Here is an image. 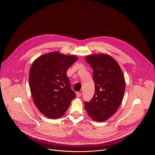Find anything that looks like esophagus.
<instances>
[{"mask_svg": "<svg viewBox=\"0 0 155 155\" xmlns=\"http://www.w3.org/2000/svg\"><path fill=\"white\" fill-rule=\"evenodd\" d=\"M76 97H80L81 96V92H76Z\"/></svg>", "mask_w": 155, "mask_h": 155, "instance_id": "34e87169", "label": "esophagus"}]
</instances>
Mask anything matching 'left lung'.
Returning a JSON list of instances; mask_svg holds the SVG:
<instances>
[{
  "instance_id": "8db88e82",
  "label": "left lung",
  "mask_w": 155,
  "mask_h": 155,
  "mask_svg": "<svg viewBox=\"0 0 155 155\" xmlns=\"http://www.w3.org/2000/svg\"><path fill=\"white\" fill-rule=\"evenodd\" d=\"M85 60L93 70L95 94L85 109L91 119L103 122L119 109L125 89L123 72L117 62L106 54L87 55Z\"/></svg>"
}]
</instances>
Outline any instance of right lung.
Masks as SVG:
<instances>
[{
	"label": "right lung",
	"instance_id": "right-lung-1",
	"mask_svg": "<svg viewBox=\"0 0 155 155\" xmlns=\"http://www.w3.org/2000/svg\"><path fill=\"white\" fill-rule=\"evenodd\" d=\"M77 60L76 55L55 51L44 54L33 62L28 76L30 92L34 104L48 118L61 117L75 98L66 71Z\"/></svg>",
	"mask_w": 155,
	"mask_h": 155
}]
</instances>
